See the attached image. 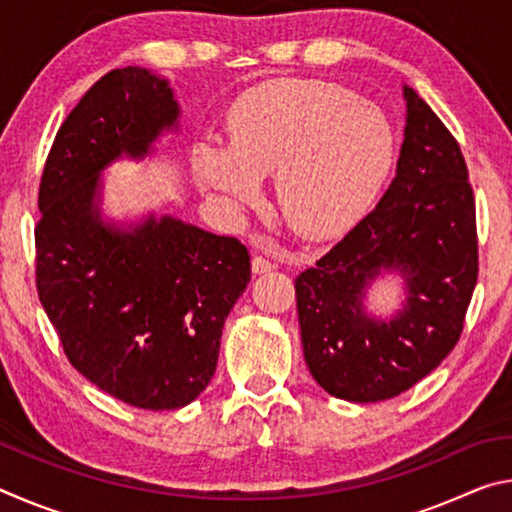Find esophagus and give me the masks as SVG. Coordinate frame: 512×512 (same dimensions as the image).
<instances>
[{"label":"esophagus","instance_id":"34e87169","mask_svg":"<svg viewBox=\"0 0 512 512\" xmlns=\"http://www.w3.org/2000/svg\"><path fill=\"white\" fill-rule=\"evenodd\" d=\"M253 273H257V275H262V273H268V271H273L275 268V264L273 262H268L266 257H262V255H255L253 257Z\"/></svg>","mask_w":512,"mask_h":512}]
</instances>
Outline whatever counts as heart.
<instances>
[{"label":"heart","mask_w":512,"mask_h":512,"mask_svg":"<svg viewBox=\"0 0 512 512\" xmlns=\"http://www.w3.org/2000/svg\"><path fill=\"white\" fill-rule=\"evenodd\" d=\"M393 158V126L377 106L336 83L273 81L244 94L228 142L205 137L192 162L203 192L235 214L262 203L264 176L275 173L291 228L325 237L366 210Z\"/></svg>","instance_id":"1"}]
</instances>
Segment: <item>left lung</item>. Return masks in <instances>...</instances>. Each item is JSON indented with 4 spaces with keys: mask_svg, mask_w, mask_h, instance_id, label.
I'll list each match as a JSON object with an SVG mask.
<instances>
[{
    "mask_svg": "<svg viewBox=\"0 0 512 512\" xmlns=\"http://www.w3.org/2000/svg\"><path fill=\"white\" fill-rule=\"evenodd\" d=\"M406 128L391 187L327 255L296 277L307 368L329 395L381 402L409 391L461 339L479 275L472 185L461 146L404 85ZM381 270L405 277L391 321L362 309Z\"/></svg>",
    "mask_w": 512,
    "mask_h": 512,
    "instance_id": "1",
    "label": "left lung"
}]
</instances>
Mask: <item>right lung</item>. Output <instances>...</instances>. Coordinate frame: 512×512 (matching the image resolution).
<instances>
[{
	"label": "right lung",
	"mask_w": 512,
	"mask_h": 512,
	"mask_svg": "<svg viewBox=\"0 0 512 512\" xmlns=\"http://www.w3.org/2000/svg\"><path fill=\"white\" fill-rule=\"evenodd\" d=\"M167 79L112 69L58 128L42 171L36 287L72 366L103 393L180 409L216 370L221 329L250 282L235 237L162 216L121 230L99 212L101 171L142 160L178 124Z\"/></svg>",
	"instance_id": "add662e5"
}]
</instances>
